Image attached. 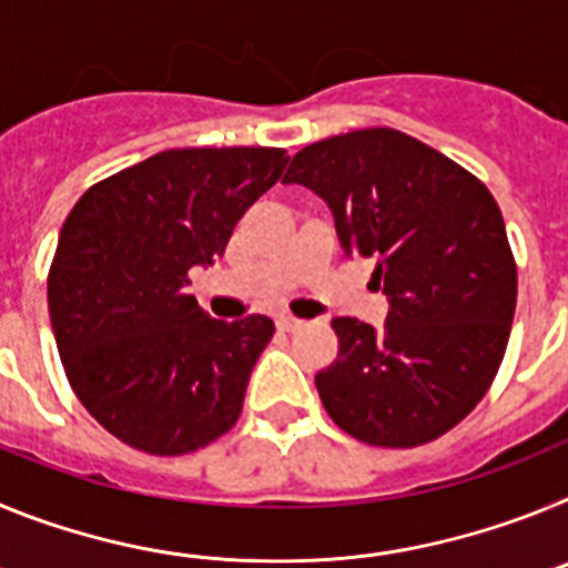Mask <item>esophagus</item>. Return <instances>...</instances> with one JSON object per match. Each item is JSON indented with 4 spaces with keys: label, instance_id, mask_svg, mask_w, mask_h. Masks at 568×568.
I'll return each mask as SVG.
<instances>
[{
    "label": "esophagus",
    "instance_id": "obj_1",
    "mask_svg": "<svg viewBox=\"0 0 568 568\" xmlns=\"http://www.w3.org/2000/svg\"><path fill=\"white\" fill-rule=\"evenodd\" d=\"M275 324H278L281 329H287V333H295V329L304 327V321L295 318V315H290V313H281L278 318H275Z\"/></svg>",
    "mask_w": 568,
    "mask_h": 568
}]
</instances>
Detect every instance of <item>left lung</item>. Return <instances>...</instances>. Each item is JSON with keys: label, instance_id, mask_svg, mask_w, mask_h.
Returning <instances> with one entry per match:
<instances>
[{"label": "left lung", "instance_id": "1", "mask_svg": "<svg viewBox=\"0 0 568 568\" xmlns=\"http://www.w3.org/2000/svg\"><path fill=\"white\" fill-rule=\"evenodd\" d=\"M284 184L333 213L344 255L375 261L384 329L335 318L338 361L315 375L329 418L373 446H418L484 398L509 341L518 270L489 190L393 128L293 155Z\"/></svg>", "mask_w": 568, "mask_h": 568}]
</instances>
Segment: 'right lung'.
<instances>
[{
    "label": "right lung",
    "instance_id": "obj_1",
    "mask_svg": "<svg viewBox=\"0 0 568 568\" xmlns=\"http://www.w3.org/2000/svg\"><path fill=\"white\" fill-rule=\"evenodd\" d=\"M284 168L278 148L164 150L70 210L48 275L50 324L73 393L128 446L184 455L239 420L273 321H219L184 287Z\"/></svg>",
    "mask_w": 568,
    "mask_h": 568
}]
</instances>
